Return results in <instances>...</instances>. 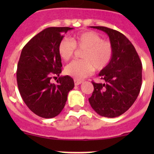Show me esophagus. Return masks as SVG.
Segmentation results:
<instances>
[{"label": "esophagus", "mask_w": 154, "mask_h": 154, "mask_svg": "<svg viewBox=\"0 0 154 154\" xmlns=\"http://www.w3.org/2000/svg\"><path fill=\"white\" fill-rule=\"evenodd\" d=\"M74 85L75 86H78V85L81 84L82 81H80V80H74Z\"/></svg>", "instance_id": "1"}]
</instances>
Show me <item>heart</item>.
<instances>
[{
    "label": "heart",
    "mask_w": 154,
    "mask_h": 154,
    "mask_svg": "<svg viewBox=\"0 0 154 154\" xmlns=\"http://www.w3.org/2000/svg\"><path fill=\"white\" fill-rule=\"evenodd\" d=\"M76 48L84 50L83 60H74L65 68V73L75 80H81L91 75L93 71H101L110 63L113 48L110 42L103 40L94 31H86L71 38H63L58 45V53L62 60L68 61L74 56Z\"/></svg>",
    "instance_id": "1"
}]
</instances>
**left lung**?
I'll return each instance as SVG.
<instances>
[{"instance_id": "left-lung-1", "label": "left lung", "mask_w": 154, "mask_h": 154, "mask_svg": "<svg viewBox=\"0 0 154 154\" xmlns=\"http://www.w3.org/2000/svg\"><path fill=\"white\" fill-rule=\"evenodd\" d=\"M91 27L109 35L113 54L108 66L97 75L105 83L91 82L94 91L88 101L100 116L118 117L130 109L139 95L142 80V62L125 35L106 27Z\"/></svg>"}]
</instances>
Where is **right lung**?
I'll return each instance as SVG.
<instances>
[{
  "mask_svg": "<svg viewBox=\"0 0 154 154\" xmlns=\"http://www.w3.org/2000/svg\"><path fill=\"white\" fill-rule=\"evenodd\" d=\"M72 27H48L32 37L23 48L17 68L18 90L27 107L37 116L51 119L58 116L74 86L70 76H60L57 85L51 83L53 75L62 72L58 53L64 33Z\"/></svg>",
  "mask_w": 154,
  "mask_h": 154,
  "instance_id": "right-lung-1",
  "label": "right lung"
}]
</instances>
